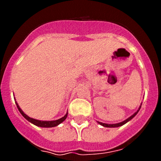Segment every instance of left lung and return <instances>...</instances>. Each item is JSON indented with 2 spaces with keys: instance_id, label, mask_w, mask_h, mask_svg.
<instances>
[{
  "instance_id": "obj_1",
  "label": "left lung",
  "mask_w": 161,
  "mask_h": 161,
  "mask_svg": "<svg viewBox=\"0 0 161 161\" xmlns=\"http://www.w3.org/2000/svg\"><path fill=\"white\" fill-rule=\"evenodd\" d=\"M141 105H142V103H141ZM141 105H140V106H139V109L137 110V111H136V113H134L132 115H131V116L129 117V118H127V119L125 120V121H121V122L116 123V124H106V123H102V122H100V121H97V122H98L99 124L100 125L103 126V127H107V128H116V127H120V126H121V125H123L126 124V123H127L128 121H130V120L132 119V118H134V117L136 116V114H137V113H138V112H139V110H140Z\"/></svg>"
}]
</instances>
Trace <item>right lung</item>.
<instances>
[{
    "instance_id": "1",
    "label": "right lung",
    "mask_w": 161,
    "mask_h": 161,
    "mask_svg": "<svg viewBox=\"0 0 161 161\" xmlns=\"http://www.w3.org/2000/svg\"><path fill=\"white\" fill-rule=\"evenodd\" d=\"M15 104L16 106H17L19 112L21 113V114H22V116L27 120V121H29L30 122L32 123V124L35 125L39 126V127L52 128V127H55V126H58V125H60L61 122H63V121L67 118V116H68V112H67L66 114L64 115V117H62V118H60V119L55 120V121H40V120H36V119H34V118H30V117H29L28 115L25 114L22 111V110L21 109L20 107L19 106V104H18V103L16 101H15Z\"/></svg>"
}]
</instances>
